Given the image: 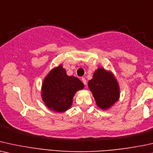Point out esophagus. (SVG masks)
Instances as JSON below:
<instances>
[{"label": "esophagus", "mask_w": 153, "mask_h": 153, "mask_svg": "<svg viewBox=\"0 0 153 153\" xmlns=\"http://www.w3.org/2000/svg\"><path fill=\"white\" fill-rule=\"evenodd\" d=\"M81 80H82V82L84 83V85H87V80H86V79H85V78H82V79H81Z\"/></svg>", "instance_id": "34e87169"}]
</instances>
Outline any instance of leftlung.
<instances>
[{"mask_svg":"<svg viewBox=\"0 0 153 153\" xmlns=\"http://www.w3.org/2000/svg\"><path fill=\"white\" fill-rule=\"evenodd\" d=\"M88 86L98 106L103 110L111 107L120 97L119 85L113 73L99 68L89 81Z\"/></svg>","mask_w":153,"mask_h":153,"instance_id":"obj_1","label":"left lung"}]
</instances>
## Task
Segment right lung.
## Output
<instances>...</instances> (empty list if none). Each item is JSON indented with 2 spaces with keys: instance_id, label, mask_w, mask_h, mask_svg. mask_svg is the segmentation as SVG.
<instances>
[{
  "instance_id": "1",
  "label": "right lung",
  "mask_w": 153,
  "mask_h": 153,
  "mask_svg": "<svg viewBox=\"0 0 153 153\" xmlns=\"http://www.w3.org/2000/svg\"><path fill=\"white\" fill-rule=\"evenodd\" d=\"M84 85L78 78L68 76L62 65L52 69L44 79L42 98L48 108L62 113L71 106L73 96Z\"/></svg>"
}]
</instances>
